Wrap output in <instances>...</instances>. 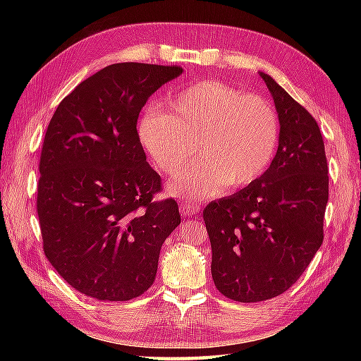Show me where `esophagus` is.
<instances>
[{
  "mask_svg": "<svg viewBox=\"0 0 361 361\" xmlns=\"http://www.w3.org/2000/svg\"><path fill=\"white\" fill-rule=\"evenodd\" d=\"M198 211H200V208H198L197 204H181L180 206L181 216H185V217H192Z\"/></svg>",
  "mask_w": 361,
  "mask_h": 361,
  "instance_id": "obj_1",
  "label": "esophagus"
}]
</instances>
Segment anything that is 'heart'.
<instances>
[{
	"instance_id": "heart-1",
	"label": "heart",
	"mask_w": 361,
	"mask_h": 361,
	"mask_svg": "<svg viewBox=\"0 0 361 361\" xmlns=\"http://www.w3.org/2000/svg\"><path fill=\"white\" fill-rule=\"evenodd\" d=\"M137 136L169 176L183 171L198 149L200 163L167 186L171 195L194 202L257 181L278 149L279 121L265 99L208 80L173 97L169 114L145 111Z\"/></svg>"
}]
</instances>
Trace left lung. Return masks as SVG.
<instances>
[{
  "mask_svg": "<svg viewBox=\"0 0 361 361\" xmlns=\"http://www.w3.org/2000/svg\"><path fill=\"white\" fill-rule=\"evenodd\" d=\"M259 74L278 111V152L257 181L203 211L214 283L239 302L279 296L299 279L323 243L329 200L317 121L273 78Z\"/></svg>",
  "mask_w": 361,
  "mask_h": 361,
  "instance_id": "obj_1",
  "label": "left lung"
}]
</instances>
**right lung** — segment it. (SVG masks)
Segmentation results:
<instances>
[{"label": "right lung", "instance_id": "1", "mask_svg": "<svg viewBox=\"0 0 361 361\" xmlns=\"http://www.w3.org/2000/svg\"><path fill=\"white\" fill-rule=\"evenodd\" d=\"M180 66L114 63L79 83L46 130L37 212L43 250L57 273L99 301H128L155 281L159 251L180 225L178 204L153 202L136 122Z\"/></svg>", "mask_w": 361, "mask_h": 361}]
</instances>
